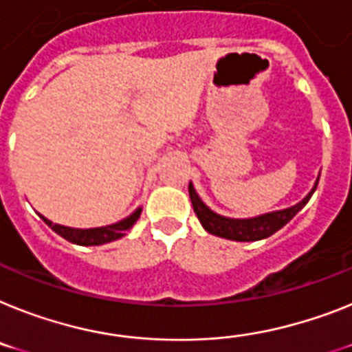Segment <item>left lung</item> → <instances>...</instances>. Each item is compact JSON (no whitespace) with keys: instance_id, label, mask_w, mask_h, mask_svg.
<instances>
[{"instance_id":"left-lung-1","label":"left lung","mask_w":352,"mask_h":352,"mask_svg":"<svg viewBox=\"0 0 352 352\" xmlns=\"http://www.w3.org/2000/svg\"><path fill=\"white\" fill-rule=\"evenodd\" d=\"M318 184V179L313 186V190L309 191L299 204H295L288 209H281V211L267 212V214H259V217L254 218H227L221 217L218 212L211 211V209L206 206V204L200 200L199 193L195 191L193 184L190 182V199L193 204L195 214L199 217L200 223L209 234L220 236V238H226V240H234V241H258L265 240L268 236H272L274 232H277L281 227H285L292 218L300 211V209L308 204V200L311 199V195L315 193Z\"/></svg>"}]
</instances>
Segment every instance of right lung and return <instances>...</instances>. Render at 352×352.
Instances as JSON below:
<instances>
[{"instance_id":"add662e5","label":"right lung","mask_w":352,"mask_h":352,"mask_svg":"<svg viewBox=\"0 0 352 352\" xmlns=\"http://www.w3.org/2000/svg\"><path fill=\"white\" fill-rule=\"evenodd\" d=\"M140 214L141 208H138L131 217L123 218L121 221H116V223L105 227H93V229H75V227L58 226V223H53L48 218H44L43 214H39V217L46 221V226L52 227L53 231L57 232L58 236H62L64 240L76 245H84V247H91V245H103L109 243V241L120 240L121 236H125V232L138 221Z\"/></svg>"}]
</instances>
